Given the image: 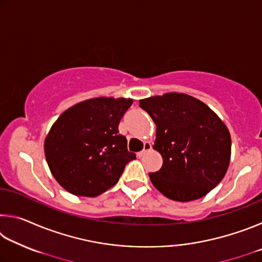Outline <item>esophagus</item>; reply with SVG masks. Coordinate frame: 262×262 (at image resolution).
<instances>
[{"instance_id": "1", "label": "esophagus", "mask_w": 262, "mask_h": 262, "mask_svg": "<svg viewBox=\"0 0 262 262\" xmlns=\"http://www.w3.org/2000/svg\"><path fill=\"white\" fill-rule=\"evenodd\" d=\"M151 149H152L151 143H150V142H145L144 147H143V150H142V151H140L137 155H139V157H143L144 155L147 154V152H149Z\"/></svg>"}]
</instances>
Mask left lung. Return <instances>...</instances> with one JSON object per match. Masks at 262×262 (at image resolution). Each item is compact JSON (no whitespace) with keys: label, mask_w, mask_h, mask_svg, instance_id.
Masks as SVG:
<instances>
[{"label":"left lung","mask_w":262,"mask_h":262,"mask_svg":"<svg viewBox=\"0 0 262 262\" xmlns=\"http://www.w3.org/2000/svg\"><path fill=\"white\" fill-rule=\"evenodd\" d=\"M140 107L156 123L154 149L161 170L149 173L166 198L187 202L205 196L224 178L231 157L227 126L201 100L170 92L141 99Z\"/></svg>","instance_id":"left-lung-1"}]
</instances>
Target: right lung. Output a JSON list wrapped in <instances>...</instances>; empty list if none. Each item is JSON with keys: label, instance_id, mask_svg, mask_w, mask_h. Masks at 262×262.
Returning a JSON list of instances; mask_svg holds the SVG:
<instances>
[{"label": "right lung", "instance_id": "right-lung-1", "mask_svg": "<svg viewBox=\"0 0 262 262\" xmlns=\"http://www.w3.org/2000/svg\"><path fill=\"white\" fill-rule=\"evenodd\" d=\"M133 99L99 97L64 111L45 140L52 174L77 196L94 198L118 183L125 166L136 158L119 134V122Z\"/></svg>", "mask_w": 262, "mask_h": 262}]
</instances>
